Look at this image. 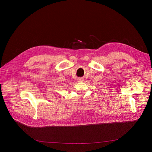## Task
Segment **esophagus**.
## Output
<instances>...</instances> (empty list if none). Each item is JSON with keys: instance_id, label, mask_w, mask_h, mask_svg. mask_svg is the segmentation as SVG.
<instances>
[{"instance_id": "obj_1", "label": "esophagus", "mask_w": 152, "mask_h": 152, "mask_svg": "<svg viewBox=\"0 0 152 152\" xmlns=\"http://www.w3.org/2000/svg\"><path fill=\"white\" fill-rule=\"evenodd\" d=\"M77 81H78V82H82L83 80H82V79H77Z\"/></svg>"}]
</instances>
